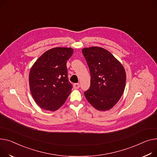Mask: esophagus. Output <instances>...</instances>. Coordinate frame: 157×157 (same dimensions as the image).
Segmentation results:
<instances>
[{
	"label": "esophagus",
	"mask_w": 157,
	"mask_h": 157,
	"mask_svg": "<svg viewBox=\"0 0 157 157\" xmlns=\"http://www.w3.org/2000/svg\"><path fill=\"white\" fill-rule=\"evenodd\" d=\"M73 86H74V88H75V89H78L80 86H79V83H75V84L73 85Z\"/></svg>",
	"instance_id": "34e87169"
}]
</instances>
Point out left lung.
<instances>
[{"mask_svg":"<svg viewBox=\"0 0 157 157\" xmlns=\"http://www.w3.org/2000/svg\"><path fill=\"white\" fill-rule=\"evenodd\" d=\"M82 53L91 75L90 86L85 91V96L95 109L109 110L124 93L126 80L124 68L110 52L103 48H85Z\"/></svg>","mask_w":157,"mask_h":157,"instance_id":"left-lung-1","label":"left lung"}]
</instances>
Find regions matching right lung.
<instances>
[{"label": "right lung", "mask_w": 157, "mask_h": 157, "mask_svg": "<svg viewBox=\"0 0 157 157\" xmlns=\"http://www.w3.org/2000/svg\"><path fill=\"white\" fill-rule=\"evenodd\" d=\"M72 54V48H52L41 55L31 68V93L41 109L55 111L69 97L72 85L68 79L66 62Z\"/></svg>", "instance_id": "1"}]
</instances>
